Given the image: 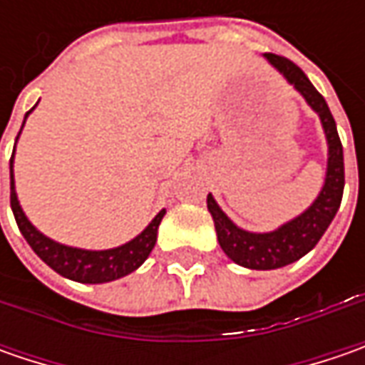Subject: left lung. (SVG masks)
I'll return each mask as SVG.
<instances>
[{
	"mask_svg": "<svg viewBox=\"0 0 365 365\" xmlns=\"http://www.w3.org/2000/svg\"><path fill=\"white\" fill-rule=\"evenodd\" d=\"M264 58L284 77L290 87H294V91L301 93L307 106L319 115L327 140V170H325V182L315 201L301 215L282 223L272 232L242 230L223 213L213 195L211 192L207 195V209L215 223L221 250L235 264L250 270H276L309 254L335 217L341 205L345 185L344 148L327 101L297 64L278 54H264Z\"/></svg>",
	"mask_w": 365,
	"mask_h": 365,
	"instance_id": "1",
	"label": "left lung"
}]
</instances>
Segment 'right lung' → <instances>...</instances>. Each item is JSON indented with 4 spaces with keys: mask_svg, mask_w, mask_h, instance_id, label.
Segmentation results:
<instances>
[{
    "mask_svg": "<svg viewBox=\"0 0 365 365\" xmlns=\"http://www.w3.org/2000/svg\"><path fill=\"white\" fill-rule=\"evenodd\" d=\"M32 109L26 113L24 123L28 120V115L32 113ZM20 133H18V138H20ZM18 138H16V142H18ZM14 154H16V150H14ZM14 154L9 160V189H11L9 201H11L14 217H16L21 235L26 237V242L36 252V256L44 264H48L54 272H58L68 280L83 282V284H103V282H111V280H118V278L132 274L133 270H138L146 262L152 247L156 244L158 225H160L166 209H162L160 213L148 223L144 232L138 233L133 240L118 245V247L83 250V247H73V245L54 242L40 230H36L32 221L26 217V213L21 209L20 201H18V192H16V178H14Z\"/></svg>",
    "mask_w": 365,
    "mask_h": 365,
    "instance_id": "1",
    "label": "right lung"
}]
</instances>
